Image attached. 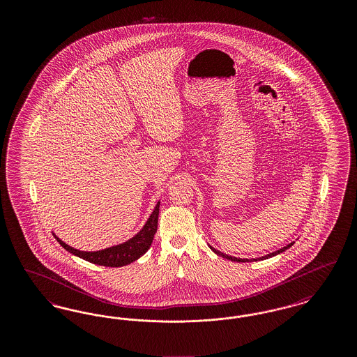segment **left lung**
<instances>
[{
  "mask_svg": "<svg viewBox=\"0 0 357 357\" xmlns=\"http://www.w3.org/2000/svg\"><path fill=\"white\" fill-rule=\"evenodd\" d=\"M293 243H294V241L293 242H290L288 243L287 246H284V248H281V249H278V250H275V252H273V253H269V255H264V257H258V258H237V257H233V255H225V253H222L220 250H217V249H214L213 246H210V249L215 253L217 255H220V257H223V258H226V259H230V261H234V262H253V261H262V259H268V258H272L274 255H280V253H282V252H285L287 249H289L290 246H293Z\"/></svg>",
  "mask_w": 357,
  "mask_h": 357,
  "instance_id": "1",
  "label": "left lung"
}]
</instances>
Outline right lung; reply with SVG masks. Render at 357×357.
<instances>
[{"mask_svg":"<svg viewBox=\"0 0 357 357\" xmlns=\"http://www.w3.org/2000/svg\"><path fill=\"white\" fill-rule=\"evenodd\" d=\"M159 204H160V202L156 204L150 218L147 220L144 226L140 229V231L136 233L134 237L130 238L128 241H126L123 243L114 245V246L105 248L102 250H96V252L79 250V249H75V248L67 245L54 233H53V236L66 250H68L69 253H72V255H76L79 258H83L91 264L100 265V266H108V268L126 266V265L134 262L136 259H139L142 255L147 253V250L150 249V246L153 243V236H155L156 229H158Z\"/></svg>","mask_w":357,"mask_h":357,"instance_id":"right-lung-1","label":"right lung"}]
</instances>
